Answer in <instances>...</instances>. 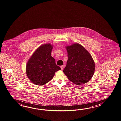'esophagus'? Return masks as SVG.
<instances>
[{
	"label": "esophagus",
	"mask_w": 121,
	"mask_h": 121,
	"mask_svg": "<svg viewBox=\"0 0 121 121\" xmlns=\"http://www.w3.org/2000/svg\"><path fill=\"white\" fill-rule=\"evenodd\" d=\"M60 68H61V69L63 70V69H64V65L61 66H60Z\"/></svg>",
	"instance_id": "obj_1"
}]
</instances>
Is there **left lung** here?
Masks as SVG:
<instances>
[{
  "label": "left lung",
  "instance_id": "1",
  "mask_svg": "<svg viewBox=\"0 0 121 121\" xmlns=\"http://www.w3.org/2000/svg\"><path fill=\"white\" fill-rule=\"evenodd\" d=\"M68 59L63 72L77 85L87 83L93 77L95 64L90 53L78 43L66 47Z\"/></svg>",
  "mask_w": 121,
  "mask_h": 121
}]
</instances>
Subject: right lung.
Segmentation results:
<instances>
[{"instance_id": "obj_1", "label": "right lung", "mask_w": 121, "mask_h": 121, "mask_svg": "<svg viewBox=\"0 0 121 121\" xmlns=\"http://www.w3.org/2000/svg\"><path fill=\"white\" fill-rule=\"evenodd\" d=\"M53 44H43L39 47L29 59L26 73L34 84L42 86L53 79L55 72L61 69L51 55Z\"/></svg>"}]
</instances>
